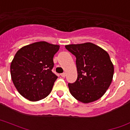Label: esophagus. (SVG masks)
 Masks as SVG:
<instances>
[{"label":"esophagus","instance_id":"esophagus-1","mask_svg":"<svg viewBox=\"0 0 130 130\" xmlns=\"http://www.w3.org/2000/svg\"><path fill=\"white\" fill-rule=\"evenodd\" d=\"M60 75H61V76H62V77H65V76H66V73H62V74H60Z\"/></svg>","mask_w":130,"mask_h":130}]
</instances>
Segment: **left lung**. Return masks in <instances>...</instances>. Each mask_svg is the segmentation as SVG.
<instances>
[{
  "label": "left lung",
  "instance_id": "left-lung-1",
  "mask_svg": "<svg viewBox=\"0 0 130 130\" xmlns=\"http://www.w3.org/2000/svg\"><path fill=\"white\" fill-rule=\"evenodd\" d=\"M65 47L76 57L78 76L74 83H68L71 95L85 104L100 99L108 89L114 74V66L108 54L91 43Z\"/></svg>",
  "mask_w": 130,
  "mask_h": 130
}]
</instances>
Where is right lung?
<instances>
[{
    "mask_svg": "<svg viewBox=\"0 0 130 130\" xmlns=\"http://www.w3.org/2000/svg\"><path fill=\"white\" fill-rule=\"evenodd\" d=\"M60 45L40 41L17 51L11 63V76L21 95L30 101L45 98L51 93L58 76L51 71L54 55Z\"/></svg>",
    "mask_w": 130,
    "mask_h": 130,
    "instance_id": "obj_1",
    "label": "right lung"
}]
</instances>
